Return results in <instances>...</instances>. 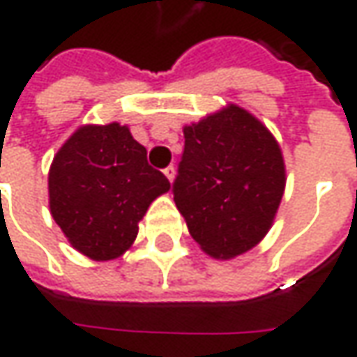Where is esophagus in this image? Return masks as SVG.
Here are the masks:
<instances>
[{
    "instance_id": "esophagus-1",
    "label": "esophagus",
    "mask_w": 357,
    "mask_h": 357,
    "mask_svg": "<svg viewBox=\"0 0 357 357\" xmlns=\"http://www.w3.org/2000/svg\"><path fill=\"white\" fill-rule=\"evenodd\" d=\"M174 174H176V169H174V167H167V169H165V176H167V178H169V181H174Z\"/></svg>"
}]
</instances>
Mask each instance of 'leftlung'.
Instances as JSON below:
<instances>
[{
    "instance_id": "left-lung-1",
    "label": "left lung",
    "mask_w": 357,
    "mask_h": 357,
    "mask_svg": "<svg viewBox=\"0 0 357 357\" xmlns=\"http://www.w3.org/2000/svg\"><path fill=\"white\" fill-rule=\"evenodd\" d=\"M286 185L280 146L230 105L185 127L172 195L190 236L214 258H234L266 236Z\"/></svg>"
}]
</instances>
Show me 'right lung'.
<instances>
[{
	"label": "right lung",
	"instance_id": "1",
	"mask_svg": "<svg viewBox=\"0 0 357 357\" xmlns=\"http://www.w3.org/2000/svg\"><path fill=\"white\" fill-rule=\"evenodd\" d=\"M171 188L146 149L119 123L81 127L49 169V208L63 234L93 260H113L137 238L151 202Z\"/></svg>",
	"mask_w": 357,
	"mask_h": 357
}]
</instances>
